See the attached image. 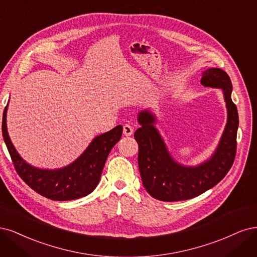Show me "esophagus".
Instances as JSON below:
<instances>
[{
	"instance_id": "esophagus-1",
	"label": "esophagus",
	"mask_w": 257,
	"mask_h": 257,
	"mask_svg": "<svg viewBox=\"0 0 257 257\" xmlns=\"http://www.w3.org/2000/svg\"><path fill=\"white\" fill-rule=\"evenodd\" d=\"M122 132H123V135L129 137V136L134 134V127H132L131 125H128V123H126V125H123V127H122Z\"/></svg>"
}]
</instances>
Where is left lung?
<instances>
[{
	"instance_id": "left-lung-1",
	"label": "left lung",
	"mask_w": 257,
	"mask_h": 257,
	"mask_svg": "<svg viewBox=\"0 0 257 257\" xmlns=\"http://www.w3.org/2000/svg\"><path fill=\"white\" fill-rule=\"evenodd\" d=\"M201 83L223 89L228 113L226 127L217 151L205 163L196 168H185L176 163L153 126V115L142 112L138 117L142 125L135 132L139 145L140 174L146 191L159 201H185L204 193L220 183L234 163L239 119L237 106L230 97L233 89L230 79L224 70L209 68L203 72Z\"/></svg>"
}]
</instances>
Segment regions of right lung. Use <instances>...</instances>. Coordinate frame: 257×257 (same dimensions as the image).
I'll return each instance as SVG.
<instances>
[{"label":"right lung","mask_w":257,"mask_h":257,"mask_svg":"<svg viewBox=\"0 0 257 257\" xmlns=\"http://www.w3.org/2000/svg\"><path fill=\"white\" fill-rule=\"evenodd\" d=\"M6 110L3 113L2 134L16 172L30 188L53 201L76 200L93 192L100 179L107 156L121 138L122 127L116 126L99 136L87 150L68 167L60 170H40L31 167L16 152L7 134Z\"/></svg>","instance_id":"right-lung-1"}]
</instances>
